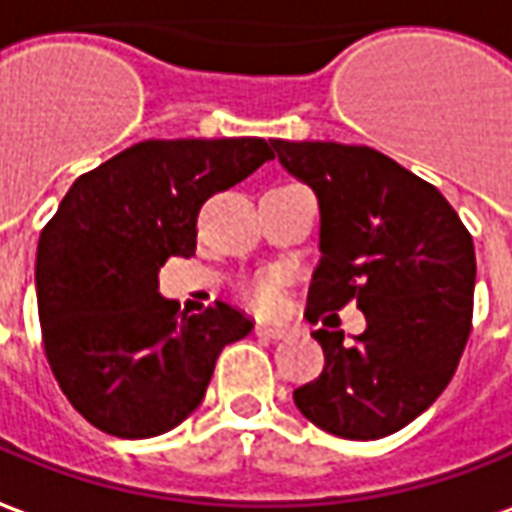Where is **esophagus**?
Here are the masks:
<instances>
[{"mask_svg":"<svg viewBox=\"0 0 512 512\" xmlns=\"http://www.w3.org/2000/svg\"><path fill=\"white\" fill-rule=\"evenodd\" d=\"M256 334L264 340H284L287 337V326H276V323H259Z\"/></svg>","mask_w":512,"mask_h":512,"instance_id":"esophagus-1","label":"esophagus"}]
</instances>
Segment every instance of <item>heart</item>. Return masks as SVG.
Here are the masks:
<instances>
[{"label":"heart","mask_w":512,"mask_h":512,"mask_svg":"<svg viewBox=\"0 0 512 512\" xmlns=\"http://www.w3.org/2000/svg\"><path fill=\"white\" fill-rule=\"evenodd\" d=\"M278 292H281V284H278V278L276 276H262V278H256L253 284H250V290H248V298L259 309H273L278 303Z\"/></svg>","instance_id":"obj_1"}]
</instances>
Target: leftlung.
<instances>
[{
	"instance_id": "obj_1",
	"label": "left lung",
	"mask_w": 512,
	"mask_h": 512,
	"mask_svg": "<svg viewBox=\"0 0 512 512\" xmlns=\"http://www.w3.org/2000/svg\"><path fill=\"white\" fill-rule=\"evenodd\" d=\"M270 144L320 206L309 320L354 301L368 323L351 340L326 320L312 331L326 365L292 393L295 407L337 438H387L429 410L460 365L477 281L471 234L432 183L379 150Z\"/></svg>"
}]
</instances>
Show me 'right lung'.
<instances>
[{
    "instance_id": "add662e5",
    "label": "right lung",
    "mask_w": 512,
    "mask_h": 512,
    "mask_svg": "<svg viewBox=\"0 0 512 512\" xmlns=\"http://www.w3.org/2000/svg\"><path fill=\"white\" fill-rule=\"evenodd\" d=\"M273 158L264 139H150L80 175L35 253L49 368L88 424L155 438L200 407L220 351L253 320L228 303L186 315L158 292L197 248V214Z\"/></svg>"
}]
</instances>
